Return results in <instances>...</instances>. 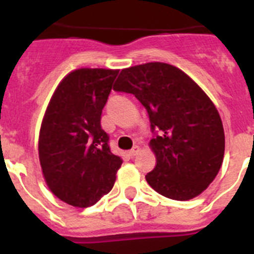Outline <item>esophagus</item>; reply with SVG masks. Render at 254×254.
<instances>
[{
    "mask_svg": "<svg viewBox=\"0 0 254 254\" xmlns=\"http://www.w3.org/2000/svg\"><path fill=\"white\" fill-rule=\"evenodd\" d=\"M138 151H140V149H138V146H134L133 149L129 150L128 155H129V156H131V158H133V156H136V155H137Z\"/></svg>",
    "mask_w": 254,
    "mask_h": 254,
    "instance_id": "obj_1",
    "label": "esophagus"
}]
</instances>
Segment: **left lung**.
<instances>
[{"label":"left lung","instance_id":"obj_1","mask_svg":"<svg viewBox=\"0 0 254 254\" xmlns=\"http://www.w3.org/2000/svg\"><path fill=\"white\" fill-rule=\"evenodd\" d=\"M113 89L133 94L149 114L156 165L146 174L147 183L177 201L203 192L223 164L225 136L219 112L202 89L161 62L122 69Z\"/></svg>","mask_w":254,"mask_h":254}]
</instances>
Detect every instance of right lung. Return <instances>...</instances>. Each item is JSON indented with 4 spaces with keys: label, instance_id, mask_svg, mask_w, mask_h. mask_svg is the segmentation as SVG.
<instances>
[{
    "label": "right lung",
    "instance_id": "1",
    "mask_svg": "<svg viewBox=\"0 0 254 254\" xmlns=\"http://www.w3.org/2000/svg\"><path fill=\"white\" fill-rule=\"evenodd\" d=\"M117 75L104 68L68 73L44 114L38 149L43 176L53 194L75 207L95 205L109 193L123 163L100 125Z\"/></svg>",
    "mask_w": 254,
    "mask_h": 254
}]
</instances>
